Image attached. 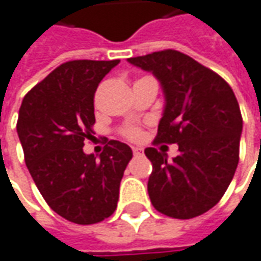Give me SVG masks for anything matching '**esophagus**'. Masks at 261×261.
Here are the masks:
<instances>
[{
  "label": "esophagus",
  "mask_w": 261,
  "mask_h": 261,
  "mask_svg": "<svg viewBox=\"0 0 261 261\" xmlns=\"http://www.w3.org/2000/svg\"><path fill=\"white\" fill-rule=\"evenodd\" d=\"M133 153H134V156H143L144 154V151H143L141 147H133Z\"/></svg>",
  "instance_id": "obj_1"
}]
</instances>
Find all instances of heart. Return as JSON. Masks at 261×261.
<instances>
[{"instance_id": "obj_1", "label": "heart", "mask_w": 261, "mask_h": 261, "mask_svg": "<svg viewBox=\"0 0 261 261\" xmlns=\"http://www.w3.org/2000/svg\"><path fill=\"white\" fill-rule=\"evenodd\" d=\"M124 136L125 137H128V139L131 140H134V139H137L140 136V131L136 128V127H128L127 130L124 131Z\"/></svg>"}]
</instances>
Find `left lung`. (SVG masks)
<instances>
[{
    "instance_id": "1",
    "label": "left lung",
    "mask_w": 261,
    "mask_h": 261,
    "mask_svg": "<svg viewBox=\"0 0 261 261\" xmlns=\"http://www.w3.org/2000/svg\"><path fill=\"white\" fill-rule=\"evenodd\" d=\"M153 73L165 96L158 143H176L179 154L167 160L156 148L144 150L153 173L150 201L159 212L189 220L215 206L238 165L243 118L229 85L211 69L176 50L127 59Z\"/></svg>"
}]
</instances>
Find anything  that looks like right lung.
<instances>
[{
    "label": "right lung",
    "instance_id": "right-lung-1",
    "mask_svg": "<svg viewBox=\"0 0 261 261\" xmlns=\"http://www.w3.org/2000/svg\"><path fill=\"white\" fill-rule=\"evenodd\" d=\"M120 60H72L24 96L17 133L37 189L65 220L89 225L113 215L131 148L110 140L98 156L86 154L95 122L94 95Z\"/></svg>",
    "mask_w": 261,
    "mask_h": 261
}]
</instances>
